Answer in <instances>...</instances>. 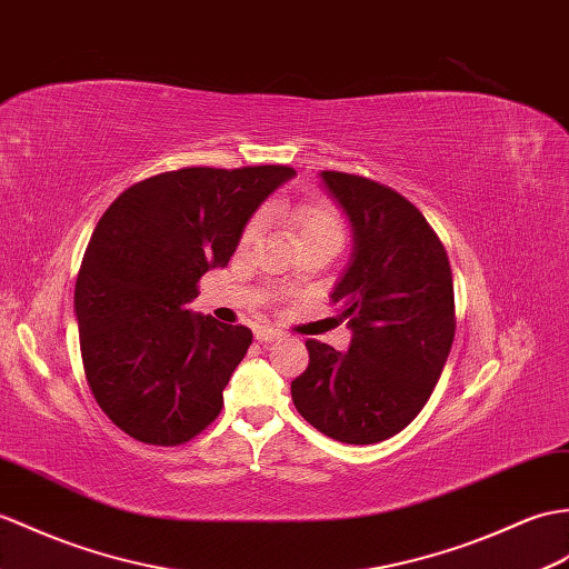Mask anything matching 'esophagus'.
Segmentation results:
<instances>
[{
  "label": "esophagus",
  "mask_w": 569,
  "mask_h": 569,
  "mask_svg": "<svg viewBox=\"0 0 569 569\" xmlns=\"http://www.w3.org/2000/svg\"><path fill=\"white\" fill-rule=\"evenodd\" d=\"M254 337H257V341H261V345H271V341L281 339L283 332H279V329H271V327H259V329H254Z\"/></svg>",
  "instance_id": "obj_1"
}]
</instances>
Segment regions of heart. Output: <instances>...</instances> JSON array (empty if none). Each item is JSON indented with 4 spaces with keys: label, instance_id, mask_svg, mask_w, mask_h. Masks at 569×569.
<instances>
[{
    "label": "heart",
    "instance_id": "1",
    "mask_svg": "<svg viewBox=\"0 0 569 569\" xmlns=\"http://www.w3.org/2000/svg\"><path fill=\"white\" fill-rule=\"evenodd\" d=\"M259 218H252L247 222V228L242 232V242H252L257 232H259ZM296 228L300 240L302 237H315V234H341V222L339 216L335 213L332 208L325 206V203H302L296 210Z\"/></svg>",
    "mask_w": 569,
    "mask_h": 569
}]
</instances>
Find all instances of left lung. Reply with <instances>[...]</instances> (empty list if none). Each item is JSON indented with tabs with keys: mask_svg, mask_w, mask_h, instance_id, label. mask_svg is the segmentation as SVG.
<instances>
[{
	"mask_svg": "<svg viewBox=\"0 0 569 569\" xmlns=\"http://www.w3.org/2000/svg\"><path fill=\"white\" fill-rule=\"evenodd\" d=\"M320 181L351 228L349 267L332 290L351 345L308 339L310 363L290 395L329 439L378 443L402 431L439 382L456 335L451 263L400 193L345 171H320Z\"/></svg>",
	"mask_w": 569,
	"mask_h": 569,
	"instance_id": "left-lung-1",
	"label": "left lung"
}]
</instances>
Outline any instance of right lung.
Here are the masks:
<instances>
[{"label":"right lung","mask_w":569,"mask_h":569,"mask_svg":"<svg viewBox=\"0 0 569 569\" xmlns=\"http://www.w3.org/2000/svg\"><path fill=\"white\" fill-rule=\"evenodd\" d=\"M293 177L279 164L164 171L101 216L77 276L74 315L89 388L118 429L177 446L220 415L252 332L189 302L206 271L228 267L254 210Z\"/></svg>","instance_id":"right-lung-1"}]
</instances>
